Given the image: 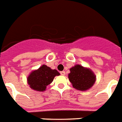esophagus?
I'll return each mask as SVG.
<instances>
[{"mask_svg":"<svg viewBox=\"0 0 122 122\" xmlns=\"http://www.w3.org/2000/svg\"><path fill=\"white\" fill-rule=\"evenodd\" d=\"M60 73H61V75H62V76H65V71H60Z\"/></svg>","mask_w":122,"mask_h":122,"instance_id":"1","label":"esophagus"}]
</instances>
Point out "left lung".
Here are the masks:
<instances>
[{
	"instance_id": "left-lung-1",
	"label": "left lung",
	"mask_w": 122,
	"mask_h": 122,
	"mask_svg": "<svg viewBox=\"0 0 122 122\" xmlns=\"http://www.w3.org/2000/svg\"><path fill=\"white\" fill-rule=\"evenodd\" d=\"M68 78L72 86L77 90L85 91L94 84L96 77L92 70L76 65L70 68Z\"/></svg>"
}]
</instances>
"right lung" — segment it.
Returning <instances> with one entry per match:
<instances>
[{
    "label": "right lung",
    "mask_w": 122,
    "mask_h": 122,
    "mask_svg": "<svg viewBox=\"0 0 122 122\" xmlns=\"http://www.w3.org/2000/svg\"><path fill=\"white\" fill-rule=\"evenodd\" d=\"M60 73L56 70H52L46 65H42L39 69L32 71L28 77V84L33 90L43 92L46 90V86L52 82L55 76Z\"/></svg>",
    "instance_id": "obj_1"
}]
</instances>
